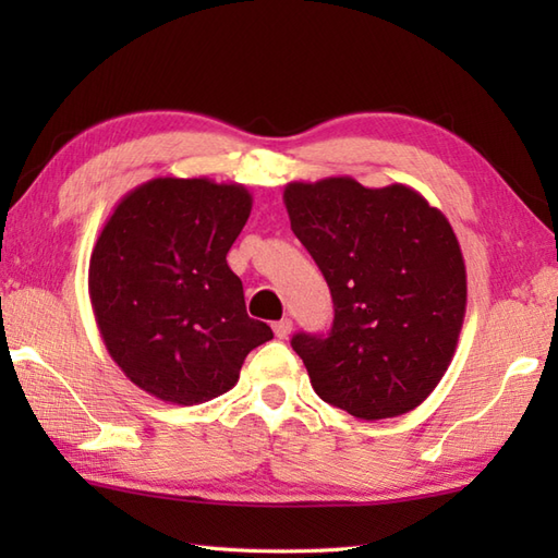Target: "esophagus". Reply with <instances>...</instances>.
<instances>
[{
    "mask_svg": "<svg viewBox=\"0 0 558 558\" xmlns=\"http://www.w3.org/2000/svg\"><path fill=\"white\" fill-rule=\"evenodd\" d=\"M290 330H292L290 318H280V322L272 324V333H276V338H280V340H286L290 336Z\"/></svg>",
    "mask_w": 558,
    "mask_h": 558,
    "instance_id": "1",
    "label": "esophagus"
}]
</instances>
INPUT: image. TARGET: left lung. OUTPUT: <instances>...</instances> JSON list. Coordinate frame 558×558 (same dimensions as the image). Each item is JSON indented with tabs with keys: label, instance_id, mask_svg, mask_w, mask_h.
<instances>
[{
	"label": "left lung",
	"instance_id": "8db88e82",
	"mask_svg": "<svg viewBox=\"0 0 558 558\" xmlns=\"http://www.w3.org/2000/svg\"><path fill=\"white\" fill-rule=\"evenodd\" d=\"M282 201L333 298L330 333L292 338L316 396L369 422L422 405L453 360L468 304L444 213L405 184L352 177L290 182Z\"/></svg>",
	"mask_w": 558,
	"mask_h": 558
}]
</instances>
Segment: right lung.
<instances>
[{
	"label": "right lung",
	"instance_id": "add662e5",
	"mask_svg": "<svg viewBox=\"0 0 558 558\" xmlns=\"http://www.w3.org/2000/svg\"><path fill=\"white\" fill-rule=\"evenodd\" d=\"M248 213L242 184L156 177L105 222L88 266L93 314L110 357L153 398L198 405L228 393L272 338L225 258Z\"/></svg>",
	"mask_w": 558,
	"mask_h": 558
}]
</instances>
